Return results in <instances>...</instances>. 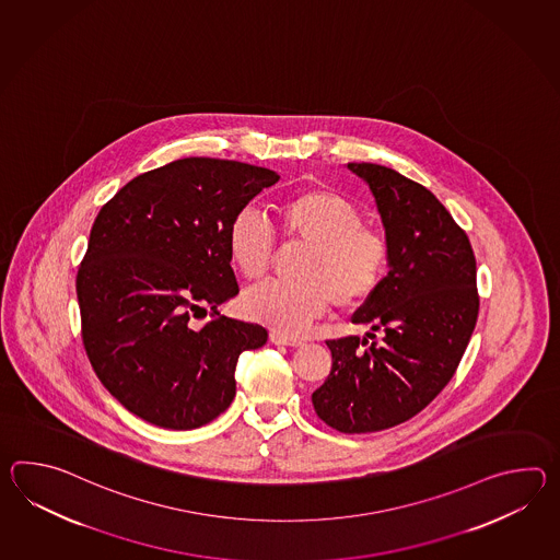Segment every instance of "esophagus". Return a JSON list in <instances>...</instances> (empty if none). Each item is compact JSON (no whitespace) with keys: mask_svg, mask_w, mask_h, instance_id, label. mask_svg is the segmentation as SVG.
Segmentation results:
<instances>
[{"mask_svg":"<svg viewBox=\"0 0 560 560\" xmlns=\"http://www.w3.org/2000/svg\"><path fill=\"white\" fill-rule=\"evenodd\" d=\"M269 339H271L273 343H277V346H293V348H298V346L303 343L298 337L287 336L283 331H271Z\"/></svg>","mask_w":560,"mask_h":560,"instance_id":"esophagus-1","label":"esophagus"}]
</instances>
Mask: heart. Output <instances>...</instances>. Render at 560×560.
<instances>
[{
  "instance_id": "b5f03b06",
  "label": "heart",
  "mask_w": 560,
  "mask_h": 560,
  "mask_svg": "<svg viewBox=\"0 0 560 560\" xmlns=\"http://www.w3.org/2000/svg\"><path fill=\"white\" fill-rule=\"evenodd\" d=\"M277 229L287 245H305L295 281H267L243 298L250 319L298 334L337 307H355L372 295L387 267V238L361 221L360 209L337 190L305 188L277 207ZM226 250L236 273L257 281L271 269L275 238L257 212L243 209L226 229Z\"/></svg>"
}]
</instances>
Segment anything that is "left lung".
Listing matches in <instances>:
<instances>
[{
    "label": "left lung",
    "instance_id": "left-lung-1",
    "mask_svg": "<svg viewBox=\"0 0 560 560\" xmlns=\"http://www.w3.org/2000/svg\"><path fill=\"white\" fill-rule=\"evenodd\" d=\"M348 168L372 188L389 271L351 317L372 331L361 341L327 339L331 372L311 401L337 432L368 434L410 420L446 387L472 337L480 298L472 245L428 188L372 162Z\"/></svg>",
    "mask_w": 560,
    "mask_h": 560
}]
</instances>
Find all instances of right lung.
Instances as JSON below:
<instances>
[{
  "label": "right lung",
  "instance_id": "obj_1",
  "mask_svg": "<svg viewBox=\"0 0 560 560\" xmlns=\"http://www.w3.org/2000/svg\"><path fill=\"white\" fill-rule=\"evenodd\" d=\"M279 176L245 162L190 156L132 178L100 209L75 275L82 343L102 386L166 430L212 422L235 398L245 349L262 325L221 315L238 293L226 229ZM212 322L189 327L199 312Z\"/></svg>",
  "mask_w": 560,
  "mask_h": 560
}]
</instances>
